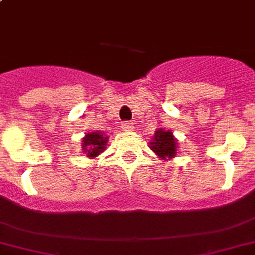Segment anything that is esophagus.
<instances>
[{
    "label": "esophagus",
    "mask_w": 255,
    "mask_h": 255,
    "mask_svg": "<svg viewBox=\"0 0 255 255\" xmlns=\"http://www.w3.org/2000/svg\"><path fill=\"white\" fill-rule=\"evenodd\" d=\"M122 128L125 130H133L134 126L132 122H123V123H122Z\"/></svg>",
    "instance_id": "obj_1"
}]
</instances>
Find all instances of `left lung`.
<instances>
[{
    "mask_svg": "<svg viewBox=\"0 0 255 255\" xmlns=\"http://www.w3.org/2000/svg\"><path fill=\"white\" fill-rule=\"evenodd\" d=\"M150 149L163 160L172 159L177 154V143L170 130L158 128L155 130L154 138L150 142Z\"/></svg>",
    "mask_w": 255,
    "mask_h": 255,
    "instance_id": "obj_1",
    "label": "left lung"
}]
</instances>
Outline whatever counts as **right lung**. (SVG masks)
Wrapping results in <instances>:
<instances>
[{"label":"right lung","mask_w":255,"mask_h":255,"mask_svg":"<svg viewBox=\"0 0 255 255\" xmlns=\"http://www.w3.org/2000/svg\"><path fill=\"white\" fill-rule=\"evenodd\" d=\"M108 137L104 136L101 132H90L82 141V147L86 151L88 158H96L106 149Z\"/></svg>","instance_id":"right-lung-1"}]
</instances>
